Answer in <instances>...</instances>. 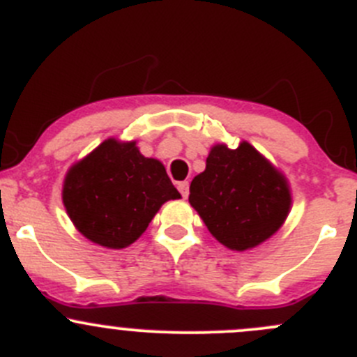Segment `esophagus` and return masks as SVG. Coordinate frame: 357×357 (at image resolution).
Instances as JSON below:
<instances>
[{
	"label": "esophagus",
	"mask_w": 357,
	"mask_h": 357,
	"mask_svg": "<svg viewBox=\"0 0 357 357\" xmlns=\"http://www.w3.org/2000/svg\"><path fill=\"white\" fill-rule=\"evenodd\" d=\"M178 190L181 192V195L186 199V197H188V193H190V183L188 181L178 183Z\"/></svg>",
	"instance_id": "1"
}]
</instances>
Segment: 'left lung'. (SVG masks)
<instances>
[{
  "mask_svg": "<svg viewBox=\"0 0 357 357\" xmlns=\"http://www.w3.org/2000/svg\"><path fill=\"white\" fill-rule=\"evenodd\" d=\"M188 200L207 230L234 251L274 235L291 206L284 176L245 141L237 150L225 144L211 150L206 171L190 185Z\"/></svg>",
  "mask_w": 357,
  "mask_h": 357,
  "instance_id": "obj_1",
  "label": "left lung"
}]
</instances>
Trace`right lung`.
Instances as JSON below:
<instances>
[{
	"instance_id": "obj_1",
	"label": "right lung",
	"mask_w": 357,
	"mask_h": 357,
	"mask_svg": "<svg viewBox=\"0 0 357 357\" xmlns=\"http://www.w3.org/2000/svg\"><path fill=\"white\" fill-rule=\"evenodd\" d=\"M165 167L136 143L108 139L69 169L62 190L75 227L96 244L122 249L148 228L164 202L179 199Z\"/></svg>"
}]
</instances>
